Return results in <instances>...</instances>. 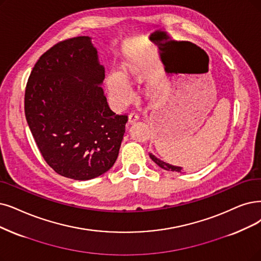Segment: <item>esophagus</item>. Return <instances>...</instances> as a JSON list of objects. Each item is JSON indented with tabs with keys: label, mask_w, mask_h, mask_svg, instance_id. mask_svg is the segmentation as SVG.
Here are the masks:
<instances>
[{
	"label": "esophagus",
	"mask_w": 261,
	"mask_h": 261,
	"mask_svg": "<svg viewBox=\"0 0 261 261\" xmlns=\"http://www.w3.org/2000/svg\"><path fill=\"white\" fill-rule=\"evenodd\" d=\"M138 119H139V117L137 116L136 113H129V114H128V124L135 123Z\"/></svg>",
	"instance_id": "1"
}]
</instances>
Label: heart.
Returning a JSON list of instances; mask_svg holds the SVG:
<instances>
[{"instance_id":"1","label":"heart","mask_w":261,"mask_h":261,"mask_svg":"<svg viewBox=\"0 0 261 261\" xmlns=\"http://www.w3.org/2000/svg\"><path fill=\"white\" fill-rule=\"evenodd\" d=\"M142 78V68L139 64L128 63L124 65L122 74L109 72L105 79L108 95L117 107H124L130 102L133 94L128 85Z\"/></svg>"}]
</instances>
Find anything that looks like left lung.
I'll list each match as a JSON object with an SVG mask.
<instances>
[{
	"label": "left lung",
	"mask_w": 261,
	"mask_h": 261,
	"mask_svg": "<svg viewBox=\"0 0 261 261\" xmlns=\"http://www.w3.org/2000/svg\"><path fill=\"white\" fill-rule=\"evenodd\" d=\"M150 158L151 160L156 164L159 165L161 168L167 170V171H176V172H182V171H185L186 168H184V167H180V166H175V165H171V164H168L166 163L160 159L156 158L155 155H153L152 153H150Z\"/></svg>",
	"instance_id": "8db88e82"
}]
</instances>
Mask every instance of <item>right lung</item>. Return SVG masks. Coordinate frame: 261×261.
Instances as JSON below:
<instances>
[{
  "label": "right lung",
  "mask_w": 261,
  "mask_h": 261,
  "mask_svg": "<svg viewBox=\"0 0 261 261\" xmlns=\"http://www.w3.org/2000/svg\"><path fill=\"white\" fill-rule=\"evenodd\" d=\"M89 36L55 45L29 77L24 112L46 163L65 178L86 181L116 163L126 116L108 106L105 67Z\"/></svg>",
  "instance_id": "obj_1"
}]
</instances>
